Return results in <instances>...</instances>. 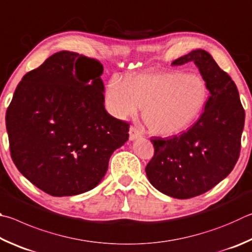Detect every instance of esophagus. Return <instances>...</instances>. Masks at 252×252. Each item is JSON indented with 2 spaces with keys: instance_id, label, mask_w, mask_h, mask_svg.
<instances>
[{
  "instance_id": "obj_1",
  "label": "esophagus",
  "mask_w": 252,
  "mask_h": 252,
  "mask_svg": "<svg viewBox=\"0 0 252 252\" xmlns=\"http://www.w3.org/2000/svg\"><path fill=\"white\" fill-rule=\"evenodd\" d=\"M142 131H140L138 128L136 127H130L129 128V140H135L137 138L142 137Z\"/></svg>"
}]
</instances>
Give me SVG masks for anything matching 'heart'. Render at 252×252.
Segmentation results:
<instances>
[{
	"label": "heart",
	"mask_w": 252,
	"mask_h": 252,
	"mask_svg": "<svg viewBox=\"0 0 252 252\" xmlns=\"http://www.w3.org/2000/svg\"><path fill=\"white\" fill-rule=\"evenodd\" d=\"M208 90L198 75L170 72L139 74L124 81L110 79L106 90L108 112L126 119L143 107L142 117L153 133L169 136L188 128L199 116Z\"/></svg>",
	"instance_id": "1"
}]
</instances>
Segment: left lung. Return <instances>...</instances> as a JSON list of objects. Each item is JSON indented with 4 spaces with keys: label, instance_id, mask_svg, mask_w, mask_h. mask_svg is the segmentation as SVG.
<instances>
[{
    "label": "left lung",
    "instance_id": "1",
    "mask_svg": "<svg viewBox=\"0 0 252 252\" xmlns=\"http://www.w3.org/2000/svg\"><path fill=\"white\" fill-rule=\"evenodd\" d=\"M189 62L195 63L209 91L204 113L185 133L152 139L155 154L145 169L157 190L177 199L199 196L231 173L245 126V109L231 77L204 50H193L171 65Z\"/></svg>",
    "mask_w": 252,
    "mask_h": 252
}]
</instances>
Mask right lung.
Listing matches in <instances>:
<instances>
[{
  "label": "right lung",
  "instance_id": "right-lung-1",
  "mask_svg": "<svg viewBox=\"0 0 252 252\" xmlns=\"http://www.w3.org/2000/svg\"><path fill=\"white\" fill-rule=\"evenodd\" d=\"M103 65L61 51L22 78L6 110L12 159L20 173L51 196L95 188L129 125L106 112Z\"/></svg>",
  "mask_w": 252,
  "mask_h": 252
}]
</instances>
